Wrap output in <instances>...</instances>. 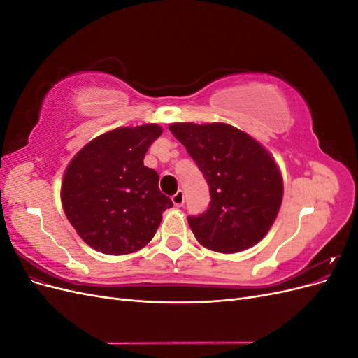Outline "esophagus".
<instances>
[{"label":"esophagus","mask_w":358,"mask_h":358,"mask_svg":"<svg viewBox=\"0 0 358 358\" xmlns=\"http://www.w3.org/2000/svg\"><path fill=\"white\" fill-rule=\"evenodd\" d=\"M171 201L176 206V208H180V206H183V203H185V196H183L182 191H178L175 196L171 197Z\"/></svg>","instance_id":"1"}]
</instances>
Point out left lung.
Wrapping results in <instances>:
<instances>
[{"label":"left lung","instance_id":"left-lung-1","mask_svg":"<svg viewBox=\"0 0 358 358\" xmlns=\"http://www.w3.org/2000/svg\"><path fill=\"white\" fill-rule=\"evenodd\" d=\"M208 182L210 204L188 216L196 239L210 251L234 254L257 245L275 222L284 182L273 157L229 124L169 127Z\"/></svg>","mask_w":358,"mask_h":358}]
</instances>
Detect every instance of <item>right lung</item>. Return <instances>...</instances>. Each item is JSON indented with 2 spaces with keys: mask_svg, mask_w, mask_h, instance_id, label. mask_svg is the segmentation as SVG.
Listing matches in <instances>:
<instances>
[{
  "mask_svg": "<svg viewBox=\"0 0 358 358\" xmlns=\"http://www.w3.org/2000/svg\"><path fill=\"white\" fill-rule=\"evenodd\" d=\"M157 124L115 128L85 145L64 173L61 201L67 220L95 251L131 254L155 236L171 200L158 173L143 164L161 136Z\"/></svg>",
  "mask_w": 358,
  "mask_h": 358,
  "instance_id": "obj_1",
  "label": "right lung"
}]
</instances>
